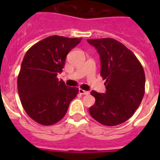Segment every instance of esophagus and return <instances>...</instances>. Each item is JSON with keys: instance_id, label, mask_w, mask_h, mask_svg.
<instances>
[{"instance_id": "esophagus-1", "label": "esophagus", "mask_w": 160, "mask_h": 160, "mask_svg": "<svg viewBox=\"0 0 160 160\" xmlns=\"http://www.w3.org/2000/svg\"><path fill=\"white\" fill-rule=\"evenodd\" d=\"M78 92H79V94H83V95H88V94H90V92H89V91L84 90H82V89H79Z\"/></svg>"}]
</instances>
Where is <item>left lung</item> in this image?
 I'll list each match as a JSON object with an SVG mask.
<instances>
[{
	"label": "left lung",
	"mask_w": 160,
	"mask_h": 160,
	"mask_svg": "<svg viewBox=\"0 0 160 160\" xmlns=\"http://www.w3.org/2000/svg\"><path fill=\"white\" fill-rule=\"evenodd\" d=\"M100 55V74L106 80L105 94L92 90L95 103L89 109L94 119L116 126L132 116L143 98L145 73L140 62L123 44L113 38L87 39Z\"/></svg>",
	"instance_id": "obj_1"
}]
</instances>
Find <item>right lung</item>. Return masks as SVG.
I'll return each mask as SVG.
<instances>
[{
	"label": "right lung",
	"instance_id": "1",
	"mask_svg": "<svg viewBox=\"0 0 160 160\" xmlns=\"http://www.w3.org/2000/svg\"><path fill=\"white\" fill-rule=\"evenodd\" d=\"M82 38L48 37L26 52L18 77L20 100L27 114L38 123L50 126L65 116L78 88L58 81L68 53Z\"/></svg>",
	"mask_w": 160,
	"mask_h": 160
}]
</instances>
